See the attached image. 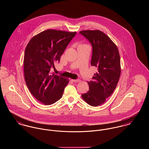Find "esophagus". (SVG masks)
Returning a JSON list of instances; mask_svg holds the SVG:
<instances>
[{
    "instance_id": "obj_1",
    "label": "esophagus",
    "mask_w": 149,
    "mask_h": 149,
    "mask_svg": "<svg viewBox=\"0 0 149 149\" xmlns=\"http://www.w3.org/2000/svg\"><path fill=\"white\" fill-rule=\"evenodd\" d=\"M72 81L73 82H80V79H76V80H72Z\"/></svg>"
}]
</instances>
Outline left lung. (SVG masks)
<instances>
[{"instance_id":"1","label":"left lung","mask_w":149,"mask_h":149,"mask_svg":"<svg viewBox=\"0 0 149 149\" xmlns=\"http://www.w3.org/2000/svg\"><path fill=\"white\" fill-rule=\"evenodd\" d=\"M80 34L91 44V64L98 70L92 80L88 82V92L81 96L90 106H98L112 94L119 81L121 72L119 50L112 40L100 30H84Z\"/></svg>"}]
</instances>
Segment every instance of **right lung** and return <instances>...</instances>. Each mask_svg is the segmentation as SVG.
Returning <instances> with one entry per match:
<instances>
[{
    "instance_id": "add662e5",
    "label": "right lung",
    "mask_w": 149,
    "mask_h": 149,
    "mask_svg": "<svg viewBox=\"0 0 149 149\" xmlns=\"http://www.w3.org/2000/svg\"><path fill=\"white\" fill-rule=\"evenodd\" d=\"M76 34L56 30H47L33 37L24 51V74L31 93L45 105L61 99L69 80L52 73L50 69L60 62L64 50Z\"/></svg>"
}]
</instances>
